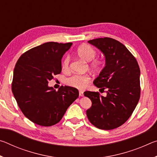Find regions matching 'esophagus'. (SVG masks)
Returning a JSON list of instances; mask_svg holds the SVG:
<instances>
[{
  "label": "esophagus",
  "mask_w": 157,
  "mask_h": 157,
  "mask_svg": "<svg viewBox=\"0 0 157 157\" xmlns=\"http://www.w3.org/2000/svg\"><path fill=\"white\" fill-rule=\"evenodd\" d=\"M79 96H83L84 95V93H83V91H79Z\"/></svg>",
  "instance_id": "obj_1"
}]
</instances>
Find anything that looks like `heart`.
Masks as SVG:
<instances>
[{"instance_id":"1","label":"heart","mask_w":157,"mask_h":157,"mask_svg":"<svg viewBox=\"0 0 157 157\" xmlns=\"http://www.w3.org/2000/svg\"><path fill=\"white\" fill-rule=\"evenodd\" d=\"M78 56L86 62H90V67L94 71H100L105 66V60L102 58H95L96 50L89 44H82L76 50ZM70 63V56L67 55L62 62V68L64 71H68ZM90 80L88 75H74L66 79V84L68 86L79 89H83L86 86Z\"/></svg>"}]
</instances>
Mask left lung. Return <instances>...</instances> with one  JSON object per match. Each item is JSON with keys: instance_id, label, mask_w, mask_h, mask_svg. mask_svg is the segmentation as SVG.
Masks as SVG:
<instances>
[{"instance_id": "left-lung-1", "label": "left lung", "mask_w": 157, "mask_h": 157, "mask_svg": "<svg viewBox=\"0 0 157 157\" xmlns=\"http://www.w3.org/2000/svg\"><path fill=\"white\" fill-rule=\"evenodd\" d=\"M89 44L104 53L106 65L94 84L107 89V96L99 92L85 91L91 107L86 111L89 121L97 128L110 130L128 120L140 95V68L129 50L120 41L109 37L89 40Z\"/></svg>"}]
</instances>
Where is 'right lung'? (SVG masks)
<instances>
[{
	"label": "right lung",
	"mask_w": 157,
	"mask_h": 157,
	"mask_svg": "<svg viewBox=\"0 0 157 157\" xmlns=\"http://www.w3.org/2000/svg\"><path fill=\"white\" fill-rule=\"evenodd\" d=\"M72 43L47 42L23 53L16 63L12 91L21 111L34 123L54 125L79 96L78 90L68 86L58 91L48 86L62 71V58Z\"/></svg>",
	"instance_id": "1"
}]
</instances>
